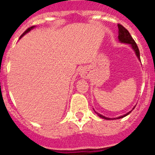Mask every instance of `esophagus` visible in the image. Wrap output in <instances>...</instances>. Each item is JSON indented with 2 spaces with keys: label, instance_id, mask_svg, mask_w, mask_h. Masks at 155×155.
<instances>
[{
  "label": "esophagus",
  "instance_id": "34e87169",
  "mask_svg": "<svg viewBox=\"0 0 155 155\" xmlns=\"http://www.w3.org/2000/svg\"><path fill=\"white\" fill-rule=\"evenodd\" d=\"M81 75H82V76H85V71H82V72H81Z\"/></svg>",
  "mask_w": 155,
  "mask_h": 155
}]
</instances>
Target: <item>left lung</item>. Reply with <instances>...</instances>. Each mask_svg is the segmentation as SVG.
I'll return each mask as SVG.
<instances>
[{"instance_id":"1","label":"left lung","mask_w":155,"mask_h":155,"mask_svg":"<svg viewBox=\"0 0 155 155\" xmlns=\"http://www.w3.org/2000/svg\"><path fill=\"white\" fill-rule=\"evenodd\" d=\"M118 40H119L120 43H125V44H130V45L131 48H133V50L134 51V52H135L136 55H137V57L138 58L139 61H140V50H139V48L138 46H137V43H136V42L134 41V39L132 38V37H131V35L130 34L129 31L127 30L125 28L123 27L121 25H118ZM134 107L133 108V109H134ZM132 109V110H133ZM132 110L130 111V112H128L127 113H126L125 115H121V116H119V117H117V118H107V117H105L104 115H102L101 114L98 113L97 112H96V111L94 109V111L95 113L97 114V115H98V116L100 117V118H104V119H106V120H115V119H120V118H124V117L127 116V115H129L130 113L131 112H132Z\"/></svg>"}]
</instances>
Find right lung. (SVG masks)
I'll list each match as a JSON object with an SVG mask.
<instances>
[{
  "label": "right lung",
  "instance_id": "right-lung-1",
  "mask_svg": "<svg viewBox=\"0 0 155 155\" xmlns=\"http://www.w3.org/2000/svg\"><path fill=\"white\" fill-rule=\"evenodd\" d=\"M34 28H35V26H32V27H31V28H28L27 30H26V31H25V32H24V33H23V34H21V37H19V39H21V37H23V36H24V35H25V34H27V33H28V32H29V31H31V30H32V29H34Z\"/></svg>",
  "mask_w": 155,
  "mask_h": 155
}]
</instances>
